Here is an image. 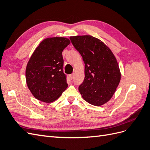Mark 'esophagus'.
Segmentation results:
<instances>
[{
  "label": "esophagus",
  "mask_w": 150,
  "mask_h": 150,
  "mask_svg": "<svg viewBox=\"0 0 150 150\" xmlns=\"http://www.w3.org/2000/svg\"><path fill=\"white\" fill-rule=\"evenodd\" d=\"M69 77H70L71 79H72L74 78V74H71V75L69 76Z\"/></svg>",
  "instance_id": "1"
}]
</instances>
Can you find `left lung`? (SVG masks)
<instances>
[{
	"label": "left lung",
	"mask_w": 150,
	"mask_h": 150,
	"mask_svg": "<svg viewBox=\"0 0 150 150\" xmlns=\"http://www.w3.org/2000/svg\"><path fill=\"white\" fill-rule=\"evenodd\" d=\"M85 64V77L79 91L86 101L94 106L105 104L115 94L121 72L114 54L106 45L91 35L70 37Z\"/></svg>",
	"instance_id": "8db88e82"
}]
</instances>
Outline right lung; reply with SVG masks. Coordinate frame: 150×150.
I'll return each mask as SVG.
<instances>
[{"instance_id": "obj_1", "label": "right lung", "mask_w": 150, "mask_h": 150, "mask_svg": "<svg viewBox=\"0 0 150 150\" xmlns=\"http://www.w3.org/2000/svg\"><path fill=\"white\" fill-rule=\"evenodd\" d=\"M69 44L66 38H47L32 54L27 64L25 79L30 91L38 100L52 103L67 88L62 53Z\"/></svg>"}]
</instances>
